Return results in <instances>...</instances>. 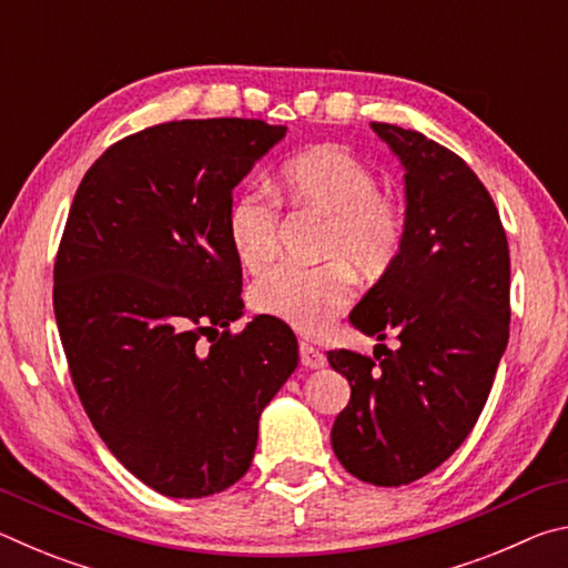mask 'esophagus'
Masks as SVG:
<instances>
[{
    "mask_svg": "<svg viewBox=\"0 0 568 568\" xmlns=\"http://www.w3.org/2000/svg\"><path fill=\"white\" fill-rule=\"evenodd\" d=\"M301 363L305 365V368H323L325 363V353L321 348H315V345L311 343H301Z\"/></svg>",
    "mask_w": 568,
    "mask_h": 568,
    "instance_id": "esophagus-1",
    "label": "esophagus"
}]
</instances>
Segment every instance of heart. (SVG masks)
<instances>
[{
    "label": "heart",
    "mask_w": 568,
    "mask_h": 568,
    "mask_svg": "<svg viewBox=\"0 0 568 568\" xmlns=\"http://www.w3.org/2000/svg\"><path fill=\"white\" fill-rule=\"evenodd\" d=\"M277 192L295 207L325 215L321 255L333 261L275 267L250 287V305L295 331L318 335L353 301L351 267L381 277L396 263L406 240V213L398 200L378 190L376 172L331 142L287 158ZM225 230L237 263L257 273L277 253L281 210L263 192H243L227 207Z\"/></svg>",
    "instance_id": "b5f03b06"
}]
</instances>
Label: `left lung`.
Wrapping results in <instances>:
<instances>
[{
	"label": "left lung",
	"mask_w": 568,
	"mask_h": 568,
	"mask_svg": "<svg viewBox=\"0 0 568 568\" xmlns=\"http://www.w3.org/2000/svg\"><path fill=\"white\" fill-rule=\"evenodd\" d=\"M406 168V240L351 323L373 355L328 351L351 383L333 450L373 486H406L464 444L494 386L511 321V257L491 195L456 152L416 130L373 122Z\"/></svg>",
	"instance_id": "obj_1"
}]
</instances>
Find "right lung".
I'll return each mask as SVG.
<instances>
[{
    "mask_svg": "<svg viewBox=\"0 0 568 568\" xmlns=\"http://www.w3.org/2000/svg\"><path fill=\"white\" fill-rule=\"evenodd\" d=\"M283 124L215 118L122 138L84 172L54 261V318L84 413L112 456L170 498L247 474L257 420L297 368L285 323L240 333L243 267L225 217Z\"/></svg>",
    "mask_w": 568,
    "mask_h": 568,
    "instance_id": "add662e5",
    "label": "right lung"
}]
</instances>
